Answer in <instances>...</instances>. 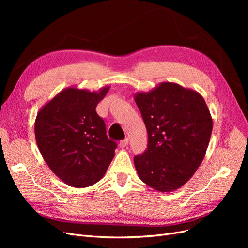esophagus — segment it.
Returning <instances> with one entry per match:
<instances>
[{
    "instance_id": "1",
    "label": "esophagus",
    "mask_w": 248,
    "mask_h": 248,
    "mask_svg": "<svg viewBox=\"0 0 248 248\" xmlns=\"http://www.w3.org/2000/svg\"><path fill=\"white\" fill-rule=\"evenodd\" d=\"M127 145H128V138H125L124 140H120V142H119V146L121 148H125Z\"/></svg>"
}]
</instances>
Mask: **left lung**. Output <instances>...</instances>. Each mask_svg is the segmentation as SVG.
<instances>
[{"label":"left lung","instance_id":"obj_1","mask_svg":"<svg viewBox=\"0 0 248 248\" xmlns=\"http://www.w3.org/2000/svg\"><path fill=\"white\" fill-rule=\"evenodd\" d=\"M134 99L148 133L147 149L133 158L138 174L156 190H175L192 177L206 154L213 125L206 102L171 82Z\"/></svg>","mask_w":248,"mask_h":248}]
</instances>
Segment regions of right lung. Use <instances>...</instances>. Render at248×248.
I'll use <instances>...</instances> for the list:
<instances>
[{
    "instance_id": "obj_1",
    "label": "right lung",
    "mask_w": 248,
    "mask_h": 248,
    "mask_svg": "<svg viewBox=\"0 0 248 248\" xmlns=\"http://www.w3.org/2000/svg\"><path fill=\"white\" fill-rule=\"evenodd\" d=\"M68 88L38 112L35 137L42 157L70 186L87 187L103 177L115 156L117 142L108 139L96 107L108 91Z\"/></svg>"
}]
</instances>
